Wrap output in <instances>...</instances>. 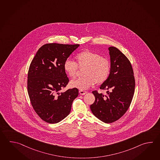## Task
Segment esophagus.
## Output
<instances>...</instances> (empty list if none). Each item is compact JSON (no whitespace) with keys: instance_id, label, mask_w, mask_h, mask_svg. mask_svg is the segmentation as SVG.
<instances>
[{"instance_id":"obj_1","label":"esophagus","mask_w":160,"mask_h":160,"mask_svg":"<svg viewBox=\"0 0 160 160\" xmlns=\"http://www.w3.org/2000/svg\"><path fill=\"white\" fill-rule=\"evenodd\" d=\"M87 92L83 91V90H80L79 91V93H80V95H84L87 93Z\"/></svg>"}]
</instances>
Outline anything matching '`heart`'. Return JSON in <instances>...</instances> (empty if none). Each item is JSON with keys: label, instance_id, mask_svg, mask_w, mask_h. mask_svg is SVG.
Returning a JSON list of instances; mask_svg holds the SVG:
<instances>
[{"label": "heart", "instance_id": "b5f03b06", "mask_svg": "<svg viewBox=\"0 0 160 160\" xmlns=\"http://www.w3.org/2000/svg\"><path fill=\"white\" fill-rule=\"evenodd\" d=\"M76 62L71 59H67L64 64L65 72L71 78H75L79 70H83L81 78L72 80L69 82L71 88L81 90L87 89L95 84L100 85L108 79L111 70L110 60L101 55L84 51L75 57Z\"/></svg>", "mask_w": 160, "mask_h": 160}]
</instances>
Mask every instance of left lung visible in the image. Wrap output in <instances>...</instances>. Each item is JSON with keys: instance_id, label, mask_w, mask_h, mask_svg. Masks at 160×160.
<instances>
[{"instance_id": "obj_1", "label": "left lung", "mask_w": 160, "mask_h": 160, "mask_svg": "<svg viewBox=\"0 0 160 160\" xmlns=\"http://www.w3.org/2000/svg\"><path fill=\"white\" fill-rule=\"evenodd\" d=\"M111 57V73L100 89L107 95L92 92L95 97L90 108L93 114L105 123L118 120L129 108L133 97L135 79L133 70L127 56L114 47L109 48Z\"/></svg>"}]
</instances>
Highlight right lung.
<instances>
[{"label":"right lung","mask_w":160,"mask_h":160,"mask_svg":"<svg viewBox=\"0 0 160 160\" xmlns=\"http://www.w3.org/2000/svg\"><path fill=\"white\" fill-rule=\"evenodd\" d=\"M79 44L49 43L42 46L29 65L27 91L34 111L42 120L56 124L66 118L78 95V88L59 91L69 78L64 64Z\"/></svg>","instance_id":"add662e5"}]
</instances>
